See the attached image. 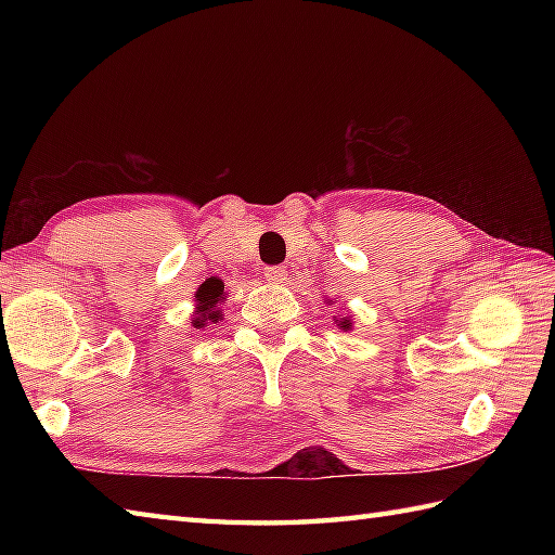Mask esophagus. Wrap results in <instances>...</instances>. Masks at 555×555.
<instances>
[{
	"label": "esophagus",
	"mask_w": 555,
	"mask_h": 555,
	"mask_svg": "<svg viewBox=\"0 0 555 555\" xmlns=\"http://www.w3.org/2000/svg\"><path fill=\"white\" fill-rule=\"evenodd\" d=\"M264 279L269 281V284H286L288 271H286V267H267Z\"/></svg>",
	"instance_id": "1"
}]
</instances>
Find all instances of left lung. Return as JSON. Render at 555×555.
<instances>
[{
  "mask_svg": "<svg viewBox=\"0 0 555 555\" xmlns=\"http://www.w3.org/2000/svg\"><path fill=\"white\" fill-rule=\"evenodd\" d=\"M336 322H338V320H336ZM338 326H340V328H350V320H344Z\"/></svg>",
  "mask_w": 555,
  "mask_h": 555,
  "instance_id": "left-lung-1",
  "label": "left lung"
}]
</instances>
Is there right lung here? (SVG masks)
<instances>
[{"instance_id":"obj_1","label":"right lung","mask_w":555,"mask_h":555,"mask_svg":"<svg viewBox=\"0 0 555 555\" xmlns=\"http://www.w3.org/2000/svg\"><path fill=\"white\" fill-rule=\"evenodd\" d=\"M195 298H197V314L193 317V326L195 328H203L205 322H209V320L217 322L219 317H221L217 305L223 298V281H219V279L205 281V284L197 288Z\"/></svg>"}]
</instances>
